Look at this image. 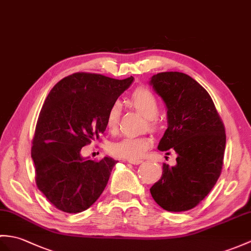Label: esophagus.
I'll return each instance as SVG.
<instances>
[{
	"label": "esophagus",
	"instance_id": "34e87169",
	"mask_svg": "<svg viewBox=\"0 0 251 251\" xmlns=\"http://www.w3.org/2000/svg\"><path fill=\"white\" fill-rule=\"evenodd\" d=\"M127 161L131 165H139V164H141V162H142L141 159H127Z\"/></svg>",
	"mask_w": 251,
	"mask_h": 251
}]
</instances>
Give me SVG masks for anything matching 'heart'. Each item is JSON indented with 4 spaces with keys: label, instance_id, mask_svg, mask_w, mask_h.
<instances>
[{
    "label": "heart",
    "instance_id": "heart-1",
    "mask_svg": "<svg viewBox=\"0 0 251 251\" xmlns=\"http://www.w3.org/2000/svg\"><path fill=\"white\" fill-rule=\"evenodd\" d=\"M128 104L138 112L145 116L147 124L150 129L156 130L158 128V119L157 114L159 112V102L154 93L139 87L131 93L127 100ZM120 121V108L118 103H113L109 108L106 115V127L110 132L116 131ZM153 140L148 136H126L114 141L109 145V151L113 155L123 157L127 159H137L142 157L145 152L152 147Z\"/></svg>",
    "mask_w": 251,
    "mask_h": 251
}]
</instances>
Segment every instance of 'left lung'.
Masks as SVG:
<instances>
[{
    "label": "left lung",
    "mask_w": 251,
    "mask_h": 251,
    "mask_svg": "<svg viewBox=\"0 0 251 251\" xmlns=\"http://www.w3.org/2000/svg\"><path fill=\"white\" fill-rule=\"evenodd\" d=\"M151 84L168 110V128L158 150L177 154L176 166H162L151 195L168 212L188 211L204 199L220 176L225 126L206 90L188 75L159 73Z\"/></svg>",
    "instance_id": "8db88e82"
}]
</instances>
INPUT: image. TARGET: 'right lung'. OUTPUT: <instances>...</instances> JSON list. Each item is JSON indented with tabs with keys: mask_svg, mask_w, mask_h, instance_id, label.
I'll use <instances>...</instances> for the list:
<instances>
[{
	"mask_svg": "<svg viewBox=\"0 0 251 251\" xmlns=\"http://www.w3.org/2000/svg\"><path fill=\"white\" fill-rule=\"evenodd\" d=\"M133 77L113 79L75 73L50 91L40 110L32 141L35 182L48 201L65 213L89 208L100 195L116 160H86L81 149L106 130L109 108Z\"/></svg>",
	"mask_w": 251,
	"mask_h": 251,
	"instance_id": "obj_1",
	"label": "right lung"
}]
</instances>
